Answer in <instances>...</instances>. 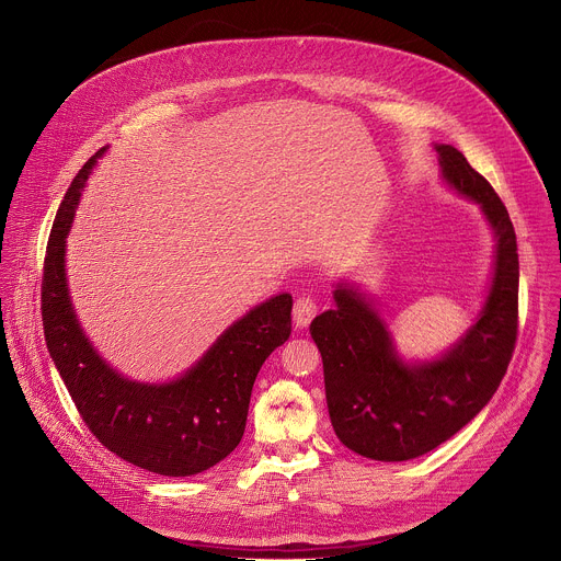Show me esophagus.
<instances>
[{"label":"esophagus","mask_w":561,"mask_h":561,"mask_svg":"<svg viewBox=\"0 0 561 561\" xmlns=\"http://www.w3.org/2000/svg\"><path fill=\"white\" fill-rule=\"evenodd\" d=\"M316 311H318V305H316V300H313L311 296H300V298H296L294 311H291L296 327H307V324L313 320Z\"/></svg>","instance_id":"esophagus-1"}]
</instances>
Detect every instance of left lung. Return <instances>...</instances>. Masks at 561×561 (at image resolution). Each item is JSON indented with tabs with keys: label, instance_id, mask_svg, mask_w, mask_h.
<instances>
[{
	"label": "left lung",
	"instance_id": "left-lung-1",
	"mask_svg": "<svg viewBox=\"0 0 561 561\" xmlns=\"http://www.w3.org/2000/svg\"><path fill=\"white\" fill-rule=\"evenodd\" d=\"M433 148L442 181L480 205L495 237L493 276L478 318L439 356L407 360L374 298L341 280L335 307L309 324L335 435L354 454L380 462L420 458L469 424L497 391L517 339L519 261L508 211L458 148Z\"/></svg>",
	"mask_w": 561,
	"mask_h": 561
}]
</instances>
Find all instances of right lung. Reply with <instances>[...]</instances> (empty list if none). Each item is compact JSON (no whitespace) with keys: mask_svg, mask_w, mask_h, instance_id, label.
<instances>
[{"mask_svg":"<svg viewBox=\"0 0 561 561\" xmlns=\"http://www.w3.org/2000/svg\"><path fill=\"white\" fill-rule=\"evenodd\" d=\"M101 148L72 179L50 232L42 316L50 358L88 428L107 451L168 478H187L226 460L243 437L254 380L291 333V296L252 307L179 378L139 382L92 347L70 300L66 239Z\"/></svg>","mask_w":561,"mask_h":561,"instance_id":"1","label":"right lung"}]
</instances>
